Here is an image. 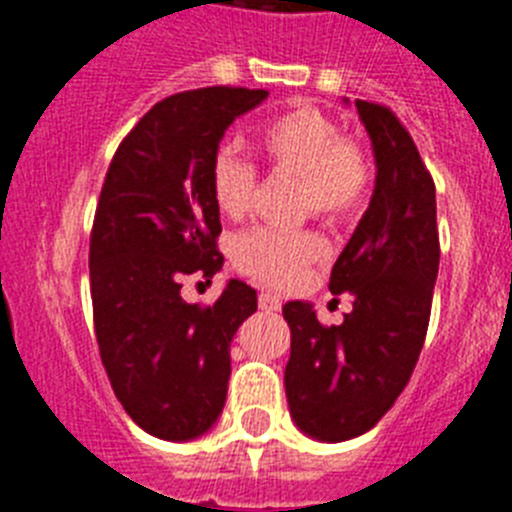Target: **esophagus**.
<instances>
[{"instance_id": "1", "label": "esophagus", "mask_w": 512, "mask_h": 512, "mask_svg": "<svg viewBox=\"0 0 512 512\" xmlns=\"http://www.w3.org/2000/svg\"><path fill=\"white\" fill-rule=\"evenodd\" d=\"M259 307H261V310L277 312L279 307H282V300H279L274 292H269V289H261V292H259Z\"/></svg>"}]
</instances>
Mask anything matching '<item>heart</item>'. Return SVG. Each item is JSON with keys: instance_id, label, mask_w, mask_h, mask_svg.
I'll return each mask as SVG.
<instances>
[{"instance_id": "heart-1", "label": "heart", "mask_w": 512, "mask_h": 512, "mask_svg": "<svg viewBox=\"0 0 512 512\" xmlns=\"http://www.w3.org/2000/svg\"><path fill=\"white\" fill-rule=\"evenodd\" d=\"M253 143L274 171L300 174V205L310 215L328 220H354L372 192L374 169L364 148L318 107H295L261 122ZM256 164L251 158L220 148L210 164V194L220 215L243 217L256 189ZM325 253L315 230L256 228L238 235L233 264L246 277L269 287H292L305 277L307 266Z\"/></svg>"}]
</instances>
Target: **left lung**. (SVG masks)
<instances>
[{"label": "left lung", "mask_w": 512, "mask_h": 512, "mask_svg": "<svg viewBox=\"0 0 512 512\" xmlns=\"http://www.w3.org/2000/svg\"><path fill=\"white\" fill-rule=\"evenodd\" d=\"M372 138L377 184L330 271L333 295H351L341 325L307 302H287L292 351L284 369L289 413L320 441H348L377 425L405 390L431 320L438 274L436 184L400 117L356 99Z\"/></svg>", "instance_id": "8db88e82"}]
</instances>
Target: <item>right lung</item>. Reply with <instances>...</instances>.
<instances>
[{
	"label": "right lung",
	"instance_id": "add662e5",
	"mask_svg": "<svg viewBox=\"0 0 512 512\" xmlns=\"http://www.w3.org/2000/svg\"><path fill=\"white\" fill-rule=\"evenodd\" d=\"M266 89L171 94L140 117L104 176L89 238L94 333L122 408L164 441L197 438L228 395L230 341L256 289L230 279L215 305L182 300V279L223 269L210 164L230 122Z\"/></svg>",
	"mask_w": 512,
	"mask_h": 512
}]
</instances>
